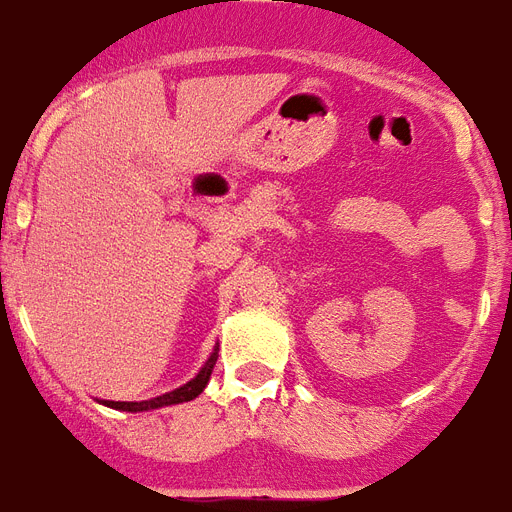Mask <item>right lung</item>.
<instances>
[{
    "label": "right lung",
    "mask_w": 512,
    "mask_h": 512,
    "mask_svg": "<svg viewBox=\"0 0 512 512\" xmlns=\"http://www.w3.org/2000/svg\"><path fill=\"white\" fill-rule=\"evenodd\" d=\"M215 363H218V344H215V350L210 352V357L205 360V365L199 368L197 376L191 378V381H186L184 386L173 389V392H165L160 394V397H152V400H141V402H115V400H99V402L112 407V410H123V413H144V410H160V407L181 405V402L197 400L199 394L205 392L210 376H213Z\"/></svg>",
    "instance_id": "add662e5"
}]
</instances>
